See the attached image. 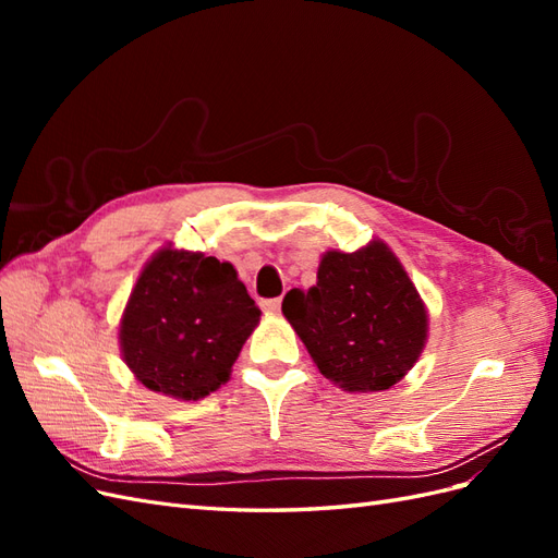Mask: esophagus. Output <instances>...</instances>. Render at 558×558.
Masks as SVG:
<instances>
[{
	"mask_svg": "<svg viewBox=\"0 0 558 558\" xmlns=\"http://www.w3.org/2000/svg\"><path fill=\"white\" fill-rule=\"evenodd\" d=\"M260 307H263V312H267V314H277V312L281 310V300H279V298H275V300H265Z\"/></svg>",
	"mask_w": 558,
	"mask_h": 558,
	"instance_id": "1",
	"label": "esophagus"
}]
</instances>
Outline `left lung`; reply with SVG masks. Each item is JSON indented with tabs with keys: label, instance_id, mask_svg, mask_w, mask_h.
I'll list each match as a JSON object with an SVG mask.
<instances>
[{
	"label": "left lung",
	"instance_id": "1",
	"mask_svg": "<svg viewBox=\"0 0 558 558\" xmlns=\"http://www.w3.org/2000/svg\"><path fill=\"white\" fill-rule=\"evenodd\" d=\"M281 312L318 373L349 393L386 391L410 373L428 340V310L381 240L326 251L316 286L286 293Z\"/></svg>",
	"mask_w": 558,
	"mask_h": 558
}]
</instances>
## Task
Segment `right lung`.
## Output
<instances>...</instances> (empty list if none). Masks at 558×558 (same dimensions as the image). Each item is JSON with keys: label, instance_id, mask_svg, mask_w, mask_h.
I'll return each mask as SVG.
<instances>
[{"label": "right lung", "instance_id": "obj_1", "mask_svg": "<svg viewBox=\"0 0 558 558\" xmlns=\"http://www.w3.org/2000/svg\"><path fill=\"white\" fill-rule=\"evenodd\" d=\"M258 320L260 310L230 263L167 244L134 283L118 344L148 391L202 400L230 379Z\"/></svg>", "mask_w": 558, "mask_h": 558}]
</instances>
